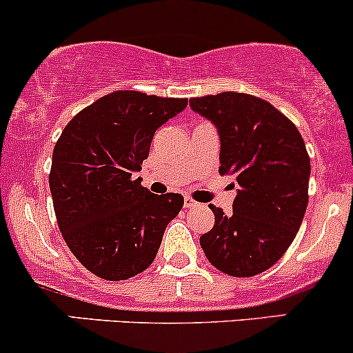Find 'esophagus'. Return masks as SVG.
Segmentation results:
<instances>
[{
    "mask_svg": "<svg viewBox=\"0 0 353 353\" xmlns=\"http://www.w3.org/2000/svg\"><path fill=\"white\" fill-rule=\"evenodd\" d=\"M196 206H197V203H196L194 199H192V197H189V196L184 197V208L192 209V208H196Z\"/></svg>",
    "mask_w": 353,
    "mask_h": 353,
    "instance_id": "obj_1",
    "label": "esophagus"
}]
</instances>
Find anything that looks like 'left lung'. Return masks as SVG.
Listing matches in <instances>:
<instances>
[{
	"label": "left lung",
	"mask_w": 353,
	"mask_h": 353,
	"mask_svg": "<svg viewBox=\"0 0 353 353\" xmlns=\"http://www.w3.org/2000/svg\"><path fill=\"white\" fill-rule=\"evenodd\" d=\"M189 103L218 127L219 174L239 185L231 214L209 206L214 226L201 236V248L223 273L254 276L283 256L300 230L308 204L307 147L295 123L259 97L223 92Z\"/></svg>",
	"instance_id": "obj_1"
}]
</instances>
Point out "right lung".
Returning a JSON list of instances; mask_svg holds the SVG:
<instances>
[{
    "label": "right lung",
    "mask_w": 353,
    "mask_h": 353,
    "mask_svg": "<svg viewBox=\"0 0 353 353\" xmlns=\"http://www.w3.org/2000/svg\"><path fill=\"white\" fill-rule=\"evenodd\" d=\"M188 99L117 90L75 115L53 149L50 191L61 236L88 271L108 281L149 268L170 219L176 192L152 194L134 174L162 123Z\"/></svg>",
    "instance_id": "add662e5"
}]
</instances>
